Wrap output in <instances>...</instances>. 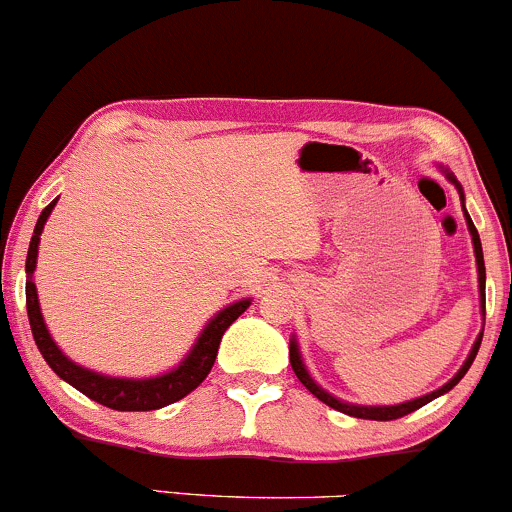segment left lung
Masks as SVG:
<instances>
[{
	"label": "left lung",
	"instance_id": "1",
	"mask_svg": "<svg viewBox=\"0 0 512 512\" xmlns=\"http://www.w3.org/2000/svg\"><path fill=\"white\" fill-rule=\"evenodd\" d=\"M443 173H445V178H448V180L452 182V185L457 187V192H460L462 209H464V195H462L460 182H457V178H455V175L450 173L448 168H443ZM464 219H467V228H469V233H472L474 255H477V272H479V298H481V313L486 315V267H484V252H481V240H479V233H477V228H474L472 219H469L467 209H464ZM481 337H484V334H479L477 342H474V346H472V351H469L467 361L462 363V368L457 370V373L452 375V378H450L448 383H445L443 387H438V390L428 392V395H424V397L409 399V402H402V404H390V407H363V404L342 402V399H337L334 395H330V392L322 390V387L317 385L313 378H310L308 370H305V363H303V358H301V351H298L296 339H291V344H289V356H291V368H293V373H296V378L301 380V383L305 385V390L313 392V395H315L317 399H320V402H325L327 407H332V409L342 411V414L356 416V419L392 421V419H399V416H407V414H411V411L421 409V407H424V404L431 402V399H436V397H440V395H445V392H450L452 387H455L457 383H460V380L464 378V373H467L469 366H472V363H474V358H477V351H479V346H481Z\"/></svg>",
	"mask_w": 512,
	"mask_h": 512
}]
</instances>
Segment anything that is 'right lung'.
<instances>
[{
    "label": "right lung",
    "mask_w": 512,
    "mask_h": 512,
    "mask_svg": "<svg viewBox=\"0 0 512 512\" xmlns=\"http://www.w3.org/2000/svg\"><path fill=\"white\" fill-rule=\"evenodd\" d=\"M57 199H52L48 207L43 209V214L38 216L35 223V231L28 245V257H26V310H28V322H31V332L35 344H38L40 354H43L48 366L55 370L57 375L76 387L79 392H84L88 399L103 404V407L115 409V411H151L168 407V404L178 402L185 395H190L195 387H199L204 378L209 375L211 366H214L216 354H219V344L223 332L238 320L245 310L250 308V298L245 301H236L226 308L219 310L209 320V325L204 327L202 334L197 337L195 346L190 349V354L180 361L178 368L168 370V373L156 375V378H113V375H101L96 370H88L76 366L74 361H69L62 354L60 346L52 342L48 327H45L43 313H40L38 303V291L33 284V272H35V260H38V243L40 233H43L45 221L55 209Z\"/></svg>",
    "instance_id": "add662e5"
}]
</instances>
